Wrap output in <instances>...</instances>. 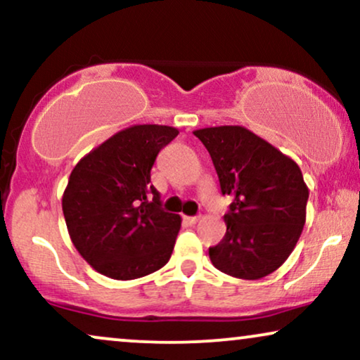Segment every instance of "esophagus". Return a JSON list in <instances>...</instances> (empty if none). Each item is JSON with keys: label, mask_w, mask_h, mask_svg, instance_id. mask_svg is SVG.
Wrapping results in <instances>:
<instances>
[{"label": "esophagus", "mask_w": 360, "mask_h": 360, "mask_svg": "<svg viewBox=\"0 0 360 360\" xmlns=\"http://www.w3.org/2000/svg\"><path fill=\"white\" fill-rule=\"evenodd\" d=\"M200 220V217H184V221L189 223V225H194V223H198Z\"/></svg>", "instance_id": "esophagus-1"}]
</instances>
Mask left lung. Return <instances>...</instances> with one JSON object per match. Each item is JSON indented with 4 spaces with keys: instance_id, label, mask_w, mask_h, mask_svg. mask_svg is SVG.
<instances>
[{
    "instance_id": "obj_1",
    "label": "left lung",
    "mask_w": 360,
    "mask_h": 360,
    "mask_svg": "<svg viewBox=\"0 0 360 360\" xmlns=\"http://www.w3.org/2000/svg\"><path fill=\"white\" fill-rule=\"evenodd\" d=\"M213 160L223 196L226 233L210 247L218 271L260 279L283 266L307 220L308 188L298 164L243 127L194 131Z\"/></svg>"
}]
</instances>
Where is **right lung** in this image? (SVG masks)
Returning <instances> with one entry per match:
<instances>
[{"label":"right lung","instance_id":"right-lung-1","mask_svg":"<svg viewBox=\"0 0 360 360\" xmlns=\"http://www.w3.org/2000/svg\"><path fill=\"white\" fill-rule=\"evenodd\" d=\"M177 134L166 125L125 128L72 169L62 196L65 225L84 260L111 279L142 278L171 259L181 217L162 210L150 171Z\"/></svg>","mask_w":360,"mask_h":360}]
</instances>
